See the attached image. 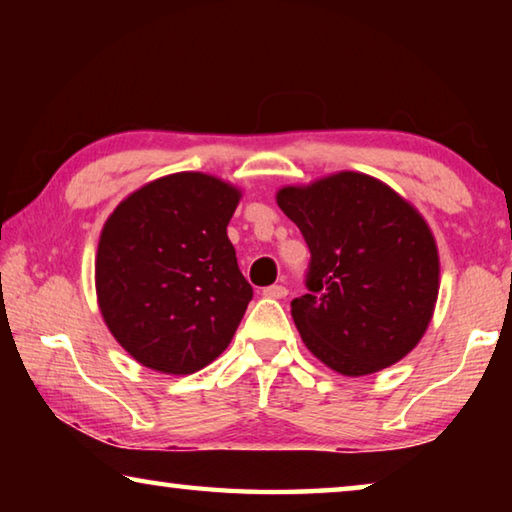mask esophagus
<instances>
[{
	"label": "esophagus",
	"mask_w": 512,
	"mask_h": 512,
	"mask_svg": "<svg viewBox=\"0 0 512 512\" xmlns=\"http://www.w3.org/2000/svg\"><path fill=\"white\" fill-rule=\"evenodd\" d=\"M262 293H264L266 298H275V300H280V298H287L289 289H287V287H282V284H273V287H266Z\"/></svg>",
	"instance_id": "34e87169"
}]
</instances>
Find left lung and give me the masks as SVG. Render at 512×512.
Segmentation results:
<instances>
[{
  "mask_svg": "<svg viewBox=\"0 0 512 512\" xmlns=\"http://www.w3.org/2000/svg\"><path fill=\"white\" fill-rule=\"evenodd\" d=\"M311 262L291 316L316 359L363 377L404 359L427 332L438 298V248L427 221L381 180L341 171L282 187Z\"/></svg>",
  "mask_w": 512,
  "mask_h": 512,
  "instance_id": "1",
  "label": "left lung"
}]
</instances>
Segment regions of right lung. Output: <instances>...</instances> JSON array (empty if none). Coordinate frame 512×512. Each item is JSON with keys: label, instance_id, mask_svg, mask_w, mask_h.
Here are the masks:
<instances>
[{"label": "right lung", "instance_id": "add662e5", "mask_svg": "<svg viewBox=\"0 0 512 512\" xmlns=\"http://www.w3.org/2000/svg\"><path fill=\"white\" fill-rule=\"evenodd\" d=\"M239 198L221 178L180 171L108 216L94 262L99 309L142 366L192 375L230 345L253 300L228 239Z\"/></svg>", "mask_w": 512, "mask_h": 512}]
</instances>
